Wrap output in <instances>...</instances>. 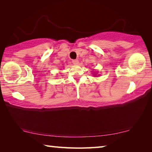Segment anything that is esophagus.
Returning a JSON list of instances; mask_svg holds the SVG:
<instances>
[{"mask_svg": "<svg viewBox=\"0 0 152 152\" xmlns=\"http://www.w3.org/2000/svg\"><path fill=\"white\" fill-rule=\"evenodd\" d=\"M72 63L74 64H78L79 63V61H78V60H77V59H74V60L72 61Z\"/></svg>", "mask_w": 152, "mask_h": 152, "instance_id": "obj_1", "label": "esophagus"}]
</instances>
